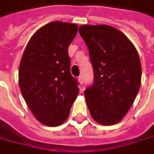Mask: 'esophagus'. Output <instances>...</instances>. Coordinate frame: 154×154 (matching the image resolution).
I'll use <instances>...</instances> for the list:
<instances>
[{"label":"esophagus","instance_id":"1","mask_svg":"<svg viewBox=\"0 0 154 154\" xmlns=\"http://www.w3.org/2000/svg\"><path fill=\"white\" fill-rule=\"evenodd\" d=\"M78 82H79L80 84H83V82H84V81H83V77H82V76H80V77H78Z\"/></svg>","mask_w":154,"mask_h":154}]
</instances>
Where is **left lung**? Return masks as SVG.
I'll return each instance as SVG.
<instances>
[{
    "instance_id": "1",
    "label": "left lung",
    "mask_w": 154,
    "mask_h": 154,
    "mask_svg": "<svg viewBox=\"0 0 154 154\" xmlns=\"http://www.w3.org/2000/svg\"><path fill=\"white\" fill-rule=\"evenodd\" d=\"M79 33L89 51L93 84L85 90L92 118L113 125L127 114L141 85L142 67L133 44L118 29L107 25H83Z\"/></svg>"
}]
</instances>
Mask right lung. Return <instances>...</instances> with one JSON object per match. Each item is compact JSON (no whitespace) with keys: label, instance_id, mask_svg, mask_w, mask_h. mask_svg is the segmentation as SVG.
<instances>
[{"label":"right lung","instance_id":"right-lung-1","mask_svg":"<svg viewBox=\"0 0 154 154\" xmlns=\"http://www.w3.org/2000/svg\"><path fill=\"white\" fill-rule=\"evenodd\" d=\"M72 23L52 21L32 36L20 66L21 94L35 118L57 127L65 122L79 93L77 81L70 72L68 47L77 33Z\"/></svg>","mask_w":154,"mask_h":154}]
</instances>
